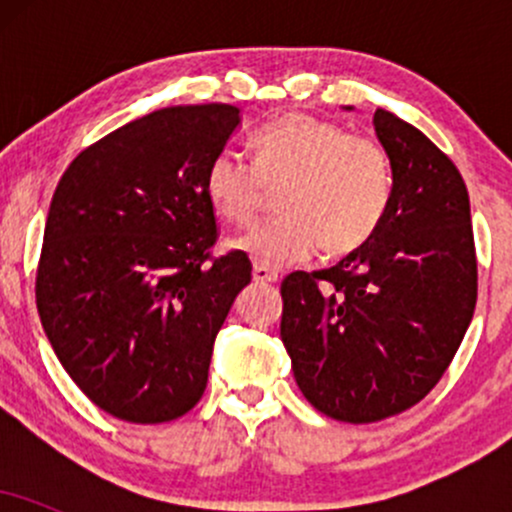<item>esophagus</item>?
<instances>
[{"mask_svg":"<svg viewBox=\"0 0 512 512\" xmlns=\"http://www.w3.org/2000/svg\"><path fill=\"white\" fill-rule=\"evenodd\" d=\"M252 279H255L257 284H274V281L279 279V274H276L274 269L264 267V264H255V267H252Z\"/></svg>","mask_w":512,"mask_h":512,"instance_id":"obj_1","label":"esophagus"}]
</instances>
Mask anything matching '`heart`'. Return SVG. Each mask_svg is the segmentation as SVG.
I'll list each match as a JSON object with an SVG mask.
<instances>
[{"mask_svg":"<svg viewBox=\"0 0 512 512\" xmlns=\"http://www.w3.org/2000/svg\"><path fill=\"white\" fill-rule=\"evenodd\" d=\"M252 161L233 149L211 156L204 192L223 221L248 223L269 190L284 214L233 240L255 264L286 267L322 252L349 255L383 223L395 192L390 154L368 134L289 113L257 129Z\"/></svg>","mask_w":512,"mask_h":512,"instance_id":"obj_1","label":"heart"}]
</instances>
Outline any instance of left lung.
I'll use <instances>...</instances> for the list:
<instances>
[{
    "instance_id": "obj_1",
    "label": "left lung",
    "mask_w": 512,
    "mask_h": 512,
    "mask_svg": "<svg viewBox=\"0 0 512 512\" xmlns=\"http://www.w3.org/2000/svg\"><path fill=\"white\" fill-rule=\"evenodd\" d=\"M395 173L378 231L342 262L281 281V342L301 392L346 424L419 404L455 358L477 305L469 195L424 132L378 108Z\"/></svg>"
}]
</instances>
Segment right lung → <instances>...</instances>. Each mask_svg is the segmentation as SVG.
Segmentation results:
<instances>
[{"label":"right lung","instance_id":"add662e5","mask_svg":"<svg viewBox=\"0 0 512 512\" xmlns=\"http://www.w3.org/2000/svg\"><path fill=\"white\" fill-rule=\"evenodd\" d=\"M228 103L175 105L86 146L52 195L35 303L79 390L115 419L166 424L207 390L211 351L250 284L248 255H214L211 156Z\"/></svg>","mask_w":512,"mask_h":512}]
</instances>
